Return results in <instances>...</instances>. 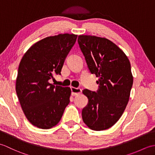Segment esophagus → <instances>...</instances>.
Here are the masks:
<instances>
[{
    "mask_svg": "<svg viewBox=\"0 0 155 155\" xmlns=\"http://www.w3.org/2000/svg\"><path fill=\"white\" fill-rule=\"evenodd\" d=\"M71 89L72 91V96H77L79 94L82 93V90L80 88H75V87H71Z\"/></svg>",
    "mask_w": 155,
    "mask_h": 155,
    "instance_id": "1",
    "label": "esophagus"
}]
</instances>
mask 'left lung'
<instances>
[{"label": "left lung", "mask_w": 155, "mask_h": 155, "mask_svg": "<svg viewBox=\"0 0 155 155\" xmlns=\"http://www.w3.org/2000/svg\"><path fill=\"white\" fill-rule=\"evenodd\" d=\"M78 42L92 74L98 78L97 92L84 89L88 103L82 110L88 127L103 130L113 127L129 100L133 77L130 61L121 49L107 38L78 36Z\"/></svg>", "instance_id": "8db88e82"}]
</instances>
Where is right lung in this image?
I'll list each match as a JSON object with an SVG mask.
<instances>
[{
	"label": "right lung",
	"mask_w": 155,
	"mask_h": 155,
	"mask_svg": "<svg viewBox=\"0 0 155 155\" xmlns=\"http://www.w3.org/2000/svg\"><path fill=\"white\" fill-rule=\"evenodd\" d=\"M77 38L68 33L45 38L31 46L20 62L16 94L28 120L39 128L57 125L70 103V87L54 86L50 80L61 74Z\"/></svg>",
	"instance_id": "1"
}]
</instances>
